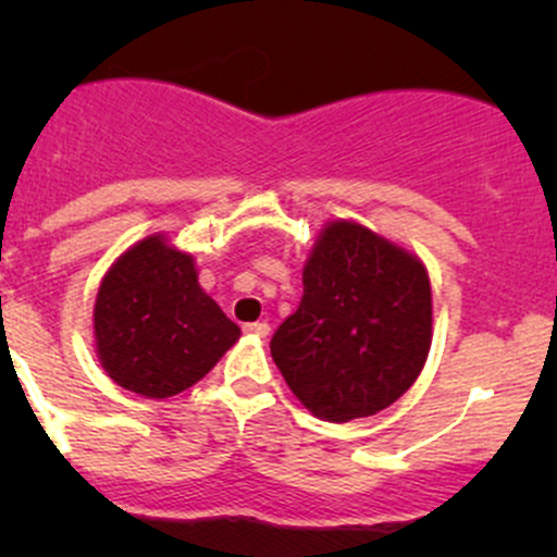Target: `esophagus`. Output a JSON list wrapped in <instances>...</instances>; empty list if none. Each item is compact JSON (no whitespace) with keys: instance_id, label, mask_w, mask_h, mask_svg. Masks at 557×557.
I'll return each mask as SVG.
<instances>
[{"instance_id":"34e87169","label":"esophagus","mask_w":557,"mask_h":557,"mask_svg":"<svg viewBox=\"0 0 557 557\" xmlns=\"http://www.w3.org/2000/svg\"><path fill=\"white\" fill-rule=\"evenodd\" d=\"M245 331L250 336H258V339H263V336H269V323H267V320H256V323H247Z\"/></svg>"}]
</instances>
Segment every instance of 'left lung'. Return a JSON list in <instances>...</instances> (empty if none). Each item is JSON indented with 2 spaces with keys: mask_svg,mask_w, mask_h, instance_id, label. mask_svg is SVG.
<instances>
[{
  "mask_svg": "<svg viewBox=\"0 0 557 557\" xmlns=\"http://www.w3.org/2000/svg\"><path fill=\"white\" fill-rule=\"evenodd\" d=\"M299 310L272 336L285 383L320 420L347 423L391 407L431 350L429 272L372 228L334 221L305 263Z\"/></svg>",
  "mask_w": 557,
  "mask_h": 557,
  "instance_id": "left-lung-1",
  "label": "left lung"
}]
</instances>
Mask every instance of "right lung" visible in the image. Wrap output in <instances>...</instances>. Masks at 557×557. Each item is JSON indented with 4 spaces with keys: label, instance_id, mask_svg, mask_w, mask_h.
<instances>
[{
    "label": "right lung",
    "instance_id": "1",
    "mask_svg": "<svg viewBox=\"0 0 557 557\" xmlns=\"http://www.w3.org/2000/svg\"><path fill=\"white\" fill-rule=\"evenodd\" d=\"M94 339L117 385L170 398L221 361L239 339V325L201 290L194 258L153 234L107 269L94 305Z\"/></svg>",
    "mask_w": 557,
    "mask_h": 557
}]
</instances>
